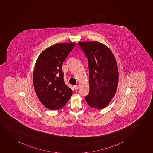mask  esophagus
Instances as JSON below:
<instances>
[{"label":"esophagus","instance_id":"1","mask_svg":"<svg viewBox=\"0 0 153 153\" xmlns=\"http://www.w3.org/2000/svg\"><path fill=\"white\" fill-rule=\"evenodd\" d=\"M74 88L76 90H77V89H78L79 88V85H74Z\"/></svg>","mask_w":153,"mask_h":153}]
</instances>
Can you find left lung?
I'll use <instances>...</instances> for the list:
<instances>
[{"label":"left lung","mask_w":153,"mask_h":153,"mask_svg":"<svg viewBox=\"0 0 153 153\" xmlns=\"http://www.w3.org/2000/svg\"><path fill=\"white\" fill-rule=\"evenodd\" d=\"M88 60L90 92L85 97L88 106L105 108L114 96L118 84V71L114 55L106 45L97 41L79 42Z\"/></svg>","instance_id":"1"}]
</instances>
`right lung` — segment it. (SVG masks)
I'll return each instance as SVG.
<instances>
[{"mask_svg": "<svg viewBox=\"0 0 153 153\" xmlns=\"http://www.w3.org/2000/svg\"><path fill=\"white\" fill-rule=\"evenodd\" d=\"M76 45L74 43L56 44L45 49L36 62L33 85L37 97L50 110L62 108L73 94L65 84L63 62Z\"/></svg>", "mask_w": 153, "mask_h": 153, "instance_id": "right-lung-1", "label": "right lung"}]
</instances>
